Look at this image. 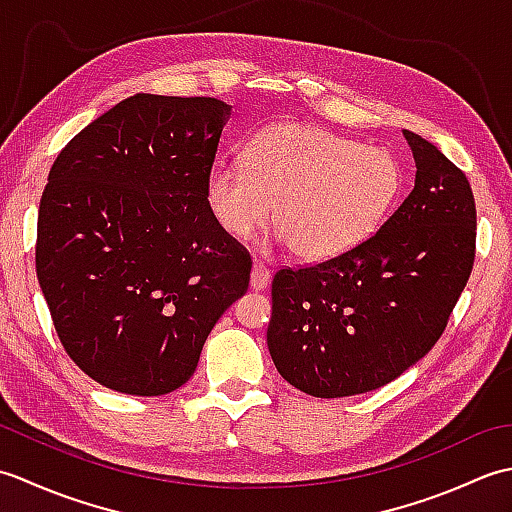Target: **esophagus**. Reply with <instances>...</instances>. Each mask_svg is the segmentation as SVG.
<instances>
[{
  "label": "esophagus",
  "mask_w": 512,
  "mask_h": 512,
  "mask_svg": "<svg viewBox=\"0 0 512 512\" xmlns=\"http://www.w3.org/2000/svg\"><path fill=\"white\" fill-rule=\"evenodd\" d=\"M268 284H270V270L262 262H255L253 270H250V288L264 290Z\"/></svg>",
  "instance_id": "1"
}]
</instances>
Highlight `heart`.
I'll use <instances>...</instances> for the list:
<instances>
[{"label":"heart","mask_w":512,"mask_h":512,"mask_svg":"<svg viewBox=\"0 0 512 512\" xmlns=\"http://www.w3.org/2000/svg\"><path fill=\"white\" fill-rule=\"evenodd\" d=\"M402 189L398 158L328 129L275 125L246 149L244 165L217 160L204 198L222 231L237 239L275 226L306 262L345 255L376 233Z\"/></svg>","instance_id":"b5f03b06"}]
</instances>
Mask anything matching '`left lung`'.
<instances>
[{"label": "left lung", "mask_w": 512, "mask_h": 512, "mask_svg": "<svg viewBox=\"0 0 512 512\" xmlns=\"http://www.w3.org/2000/svg\"><path fill=\"white\" fill-rule=\"evenodd\" d=\"M416 184L361 246L273 279L268 350L292 387L365 394L438 343L475 259V200L464 171L413 132Z\"/></svg>", "instance_id": "left-lung-1"}]
</instances>
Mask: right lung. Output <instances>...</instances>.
I'll return each mask as SVG.
<instances>
[{
	"mask_svg": "<svg viewBox=\"0 0 512 512\" xmlns=\"http://www.w3.org/2000/svg\"><path fill=\"white\" fill-rule=\"evenodd\" d=\"M228 116L231 105L209 96H129L50 169L37 279L63 350L107 389L182 387L217 319L248 290V250L204 198Z\"/></svg>",
	"mask_w": 512,
	"mask_h": 512,
	"instance_id": "add662e5",
	"label": "right lung"
}]
</instances>
